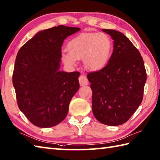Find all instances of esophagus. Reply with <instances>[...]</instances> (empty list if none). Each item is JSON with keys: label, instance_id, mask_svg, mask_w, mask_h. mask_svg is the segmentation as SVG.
Wrapping results in <instances>:
<instances>
[{"label": "esophagus", "instance_id": "obj_1", "mask_svg": "<svg viewBox=\"0 0 160 160\" xmlns=\"http://www.w3.org/2000/svg\"><path fill=\"white\" fill-rule=\"evenodd\" d=\"M79 82L81 86H84V85H87L89 84V81H88V79L87 76L84 74H81L79 76Z\"/></svg>", "mask_w": 160, "mask_h": 160}]
</instances>
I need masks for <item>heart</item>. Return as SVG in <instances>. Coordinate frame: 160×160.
Returning a JSON list of instances; mask_svg holds the SVG:
<instances>
[{
    "label": "heart",
    "instance_id": "heart-1",
    "mask_svg": "<svg viewBox=\"0 0 160 160\" xmlns=\"http://www.w3.org/2000/svg\"><path fill=\"white\" fill-rule=\"evenodd\" d=\"M68 52L62 53V62L74 66L77 60H83L87 69L98 70L105 66L112 52V42L104 33H84L72 39L67 45Z\"/></svg>",
    "mask_w": 160,
    "mask_h": 160
}]
</instances>
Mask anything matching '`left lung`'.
Segmentation results:
<instances>
[{"mask_svg":"<svg viewBox=\"0 0 160 160\" xmlns=\"http://www.w3.org/2000/svg\"><path fill=\"white\" fill-rule=\"evenodd\" d=\"M102 31L113 40V52L106 66L87 75L92 90V111L101 123H125L140 106L147 81L144 60L138 49L123 33Z\"/></svg>","mask_w":160,"mask_h":160,"instance_id":"8db88e82","label":"left lung"}]
</instances>
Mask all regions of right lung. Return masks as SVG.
Listing matches in <instances>:
<instances>
[{"mask_svg":"<svg viewBox=\"0 0 160 160\" xmlns=\"http://www.w3.org/2000/svg\"><path fill=\"white\" fill-rule=\"evenodd\" d=\"M80 29L59 25L42 30L17 53L12 75L17 104L36 127H52L64 120L79 89L80 73L59 68L64 40Z\"/></svg>","mask_w":160,"mask_h":160,"instance_id":"add662e5","label":"right lung"}]
</instances>
